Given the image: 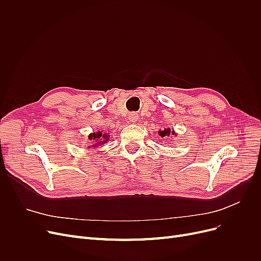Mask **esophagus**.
<instances>
[{
    "mask_svg": "<svg viewBox=\"0 0 261 261\" xmlns=\"http://www.w3.org/2000/svg\"><path fill=\"white\" fill-rule=\"evenodd\" d=\"M128 120H129L132 123H135V122L138 120V114H137V113H135V112L129 113V115H128Z\"/></svg>",
    "mask_w": 261,
    "mask_h": 261,
    "instance_id": "esophagus-1",
    "label": "esophagus"
}]
</instances>
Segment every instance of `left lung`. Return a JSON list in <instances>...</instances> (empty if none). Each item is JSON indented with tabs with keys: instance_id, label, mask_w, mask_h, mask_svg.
I'll return each mask as SVG.
<instances>
[{
	"instance_id": "8db88e82",
	"label": "left lung",
	"mask_w": 261,
	"mask_h": 261,
	"mask_svg": "<svg viewBox=\"0 0 261 261\" xmlns=\"http://www.w3.org/2000/svg\"><path fill=\"white\" fill-rule=\"evenodd\" d=\"M170 133H171V129L170 128H168V129H164V130H160L159 132V135L161 136V137H164L165 135H170ZM173 133V132H172Z\"/></svg>"
}]
</instances>
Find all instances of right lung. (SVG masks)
I'll return each mask as SVG.
<instances>
[{
	"label": "right lung",
	"mask_w": 261,
	"mask_h": 261,
	"mask_svg": "<svg viewBox=\"0 0 261 261\" xmlns=\"http://www.w3.org/2000/svg\"><path fill=\"white\" fill-rule=\"evenodd\" d=\"M89 139H90V140L93 139L94 141H96V144H97V143L103 144V143H106V141H108V137L106 136V134H102V133H100V132L91 134V135L89 136ZM92 146H94V145H92Z\"/></svg>",
	"instance_id": "obj_1"
}]
</instances>
